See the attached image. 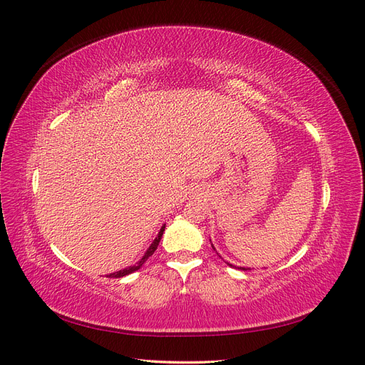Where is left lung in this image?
I'll return each instance as SVG.
<instances>
[{
    "mask_svg": "<svg viewBox=\"0 0 365 365\" xmlns=\"http://www.w3.org/2000/svg\"><path fill=\"white\" fill-rule=\"evenodd\" d=\"M242 269H244V267H242ZM244 271H245V269H244Z\"/></svg>",
    "mask_w": 365,
    "mask_h": 365,
    "instance_id": "obj_1",
    "label": "left lung"
}]
</instances>
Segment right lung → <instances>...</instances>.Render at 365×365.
<instances>
[{"label": "right lung", "mask_w": 365, "mask_h": 365, "mask_svg": "<svg viewBox=\"0 0 365 365\" xmlns=\"http://www.w3.org/2000/svg\"><path fill=\"white\" fill-rule=\"evenodd\" d=\"M164 230H165V227H162V228H160V232H159V235H158V237L153 240V244L150 245V248L147 250V252L144 254V257H143L137 264L129 266V267L123 269V271H118V272L110 274L108 277H110V278H120V277H125V275H129V274H132V272H135V271H138V269H140V267L147 262V259L150 257V255L156 251V248H158V245H159V242H160V237H162V233H164Z\"/></svg>", "instance_id": "add662e5"}]
</instances>
